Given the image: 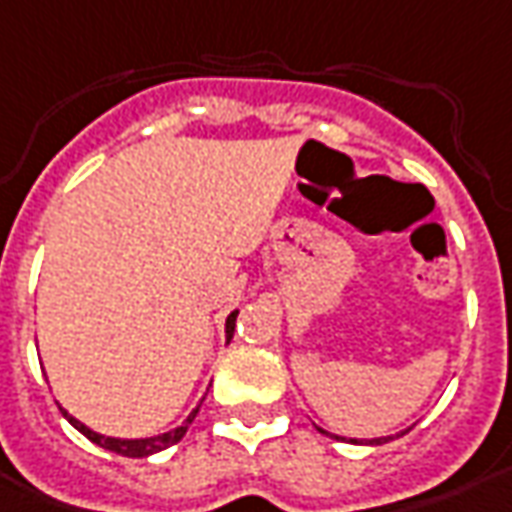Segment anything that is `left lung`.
<instances>
[{
  "label": "left lung",
  "instance_id": "8db88e82",
  "mask_svg": "<svg viewBox=\"0 0 512 512\" xmlns=\"http://www.w3.org/2000/svg\"><path fill=\"white\" fill-rule=\"evenodd\" d=\"M316 429H319V426H316ZM409 429H412V426H409ZM409 429L398 431V434H387V437H373V440H364V446H384V443L395 440V437H403V434H406ZM319 431H322V434H330V431H325V429H319ZM336 440H339V437H336ZM353 443H356V440H353Z\"/></svg>",
  "mask_w": 512,
  "mask_h": 512
}]
</instances>
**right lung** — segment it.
Returning <instances> with one entry per match:
<instances>
[{
    "mask_svg": "<svg viewBox=\"0 0 512 512\" xmlns=\"http://www.w3.org/2000/svg\"><path fill=\"white\" fill-rule=\"evenodd\" d=\"M235 319H238V311H232L227 316V342L232 339V333H235ZM198 409H201V403H198L196 409L190 412V415L184 417L182 426H176V429L165 431V434H154V437H137V440H128V437H106V434H97L95 429H89L86 423H81L78 417H72L66 412L64 406H61V415L75 426V429L81 431L86 440H92L95 446L106 448V451H114V454H120V457H151V454H159V451H165V448L176 446L179 440H182L187 429H190V423L196 420Z\"/></svg>",
    "mask_w": 512,
    "mask_h": 512,
    "instance_id": "add662e5",
    "label": "right lung"
}]
</instances>
